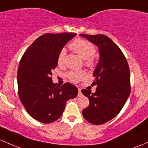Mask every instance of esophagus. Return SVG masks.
<instances>
[{
    "mask_svg": "<svg viewBox=\"0 0 148 148\" xmlns=\"http://www.w3.org/2000/svg\"><path fill=\"white\" fill-rule=\"evenodd\" d=\"M78 91H79V93H78V96H82V89H81L80 88H78Z\"/></svg>",
    "mask_w": 148,
    "mask_h": 148,
    "instance_id": "obj_1",
    "label": "esophagus"
}]
</instances>
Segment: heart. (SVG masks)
Here are the masks:
<instances>
[{
  "mask_svg": "<svg viewBox=\"0 0 148 148\" xmlns=\"http://www.w3.org/2000/svg\"><path fill=\"white\" fill-rule=\"evenodd\" d=\"M69 48L77 54L81 58L84 60V63L87 67L92 68L96 64V57L94 54L96 53V47L94 44L87 40L82 39H76L69 44ZM65 51L61 50L58 55L57 62L59 65H63L65 60ZM66 77L71 82L77 83L86 77V73L84 71H71L66 74Z\"/></svg>",
  "mask_w": 148,
  "mask_h": 148,
  "instance_id": "b5f03b06",
  "label": "heart"
}]
</instances>
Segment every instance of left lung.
<instances>
[{
  "mask_svg": "<svg viewBox=\"0 0 148 148\" xmlns=\"http://www.w3.org/2000/svg\"><path fill=\"white\" fill-rule=\"evenodd\" d=\"M80 35L97 45L100 54L91 84L97 86L96 92L82 90L89 100V105L82 114L90 123L101 125L116 117L125 105L130 94V69L125 55L109 37L104 35Z\"/></svg>",
  "mask_w": 148,
  "mask_h": 148,
  "instance_id": "obj_1",
  "label": "left lung"
}]
</instances>
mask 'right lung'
Segmentation results:
<instances>
[{
  "mask_svg": "<svg viewBox=\"0 0 148 148\" xmlns=\"http://www.w3.org/2000/svg\"><path fill=\"white\" fill-rule=\"evenodd\" d=\"M74 32L46 33L37 38L22 57L18 70V95L27 113L34 119L51 123L60 119L66 101L78 94L71 84L52 82V71L64 46Z\"/></svg>",
  "mask_w": 148,
  "mask_h": 148,
  "instance_id": "right-lung-1",
  "label": "right lung"
}]
</instances>
